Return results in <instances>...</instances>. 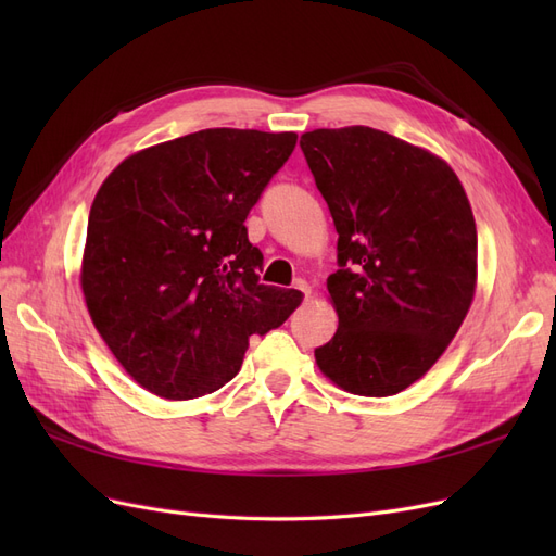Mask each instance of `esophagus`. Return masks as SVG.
<instances>
[{"instance_id": "obj_1", "label": "esophagus", "mask_w": 556, "mask_h": 556, "mask_svg": "<svg viewBox=\"0 0 556 556\" xmlns=\"http://www.w3.org/2000/svg\"><path fill=\"white\" fill-rule=\"evenodd\" d=\"M294 290H299L301 294H304L306 299L311 296V285L306 282V280H296V285H294Z\"/></svg>"}]
</instances>
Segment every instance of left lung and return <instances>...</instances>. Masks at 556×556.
Here are the masks:
<instances>
[{"mask_svg": "<svg viewBox=\"0 0 556 556\" xmlns=\"http://www.w3.org/2000/svg\"><path fill=\"white\" fill-rule=\"evenodd\" d=\"M339 233V315L315 362L359 396H392L441 359L473 304L478 231L462 180L427 148L352 125L299 141Z\"/></svg>", "mask_w": 556, "mask_h": 556, "instance_id": "obj_1", "label": "left lung"}]
</instances>
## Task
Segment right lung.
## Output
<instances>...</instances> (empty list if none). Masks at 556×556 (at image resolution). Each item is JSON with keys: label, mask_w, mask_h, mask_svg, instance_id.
Wrapping results in <instances>:
<instances>
[{"label": "right lung", "mask_w": 556, "mask_h": 556, "mask_svg": "<svg viewBox=\"0 0 556 556\" xmlns=\"http://www.w3.org/2000/svg\"><path fill=\"white\" fill-rule=\"evenodd\" d=\"M294 146V131L201 129L125 157L99 188L80 290L113 357L150 394L220 390L250 336L304 299L260 282L264 257L243 225Z\"/></svg>", "instance_id": "add662e5"}]
</instances>
